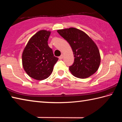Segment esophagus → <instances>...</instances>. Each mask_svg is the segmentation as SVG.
Here are the masks:
<instances>
[{"label":"esophagus","mask_w":122,"mask_h":122,"mask_svg":"<svg viewBox=\"0 0 122 122\" xmlns=\"http://www.w3.org/2000/svg\"><path fill=\"white\" fill-rule=\"evenodd\" d=\"M63 54H61L60 56L59 57V59H60V60H61V59H63Z\"/></svg>","instance_id":"1"}]
</instances>
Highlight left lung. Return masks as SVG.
<instances>
[{
	"instance_id": "8db88e82",
	"label": "left lung",
	"mask_w": 122,
	"mask_h": 122,
	"mask_svg": "<svg viewBox=\"0 0 122 122\" xmlns=\"http://www.w3.org/2000/svg\"><path fill=\"white\" fill-rule=\"evenodd\" d=\"M67 41L73 51L74 62L69 67L71 73L76 77L88 78L96 73L101 62L98 48L86 33L71 27L57 30Z\"/></svg>"
}]
</instances>
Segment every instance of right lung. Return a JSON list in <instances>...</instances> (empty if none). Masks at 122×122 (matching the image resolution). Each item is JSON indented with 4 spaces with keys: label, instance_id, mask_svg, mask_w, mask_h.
Listing matches in <instances>:
<instances>
[{
    "label": "right lung",
    "instance_id": "add662e5",
    "mask_svg": "<svg viewBox=\"0 0 122 122\" xmlns=\"http://www.w3.org/2000/svg\"><path fill=\"white\" fill-rule=\"evenodd\" d=\"M51 31L39 30L29 40L22 55V66L29 76L36 80L48 78L58 60L48 46Z\"/></svg>",
    "mask_w": 122,
    "mask_h": 122
}]
</instances>
